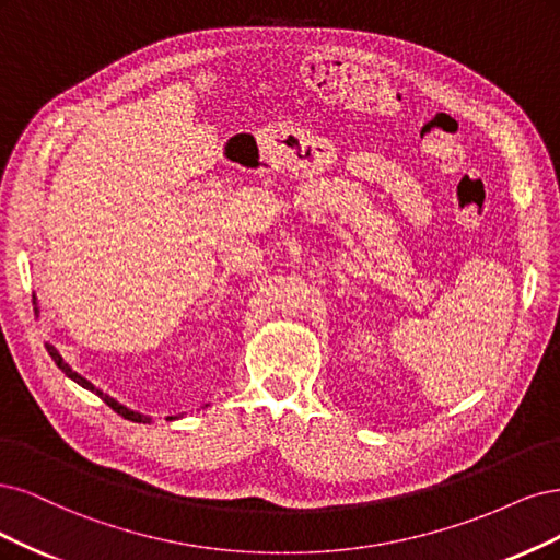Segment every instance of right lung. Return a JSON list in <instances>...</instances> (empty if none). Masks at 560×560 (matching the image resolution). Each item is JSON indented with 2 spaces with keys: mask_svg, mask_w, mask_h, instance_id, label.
<instances>
[{
  "mask_svg": "<svg viewBox=\"0 0 560 560\" xmlns=\"http://www.w3.org/2000/svg\"><path fill=\"white\" fill-rule=\"evenodd\" d=\"M32 304H34V312H39L37 310V298H32ZM46 349H48V353H50V358L52 360H56V365L69 376V378H74V382L79 384V386H83V388H88V390H93V393H97L100 395V398L106 402V405H109L116 413H120V417L122 419H128V421H135V423H151V417H143V413H139V411H132V409H128V407H122V405H118L114 398H109V395H104L100 388H95L93 384H90L88 382V378H83L79 372H74V370H71L67 363H65V360H62V355L56 351V349H52L50 345H46Z\"/></svg>",
  "mask_w": 560,
  "mask_h": 560,
  "instance_id": "right-lung-1",
  "label": "right lung"
}]
</instances>
